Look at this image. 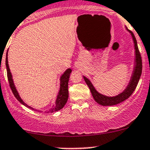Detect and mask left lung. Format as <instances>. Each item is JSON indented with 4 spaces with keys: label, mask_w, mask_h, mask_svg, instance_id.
Here are the masks:
<instances>
[{
    "label": "left lung",
    "mask_w": 150,
    "mask_h": 150,
    "mask_svg": "<svg viewBox=\"0 0 150 150\" xmlns=\"http://www.w3.org/2000/svg\"><path fill=\"white\" fill-rule=\"evenodd\" d=\"M127 30H128L127 28ZM132 36L133 41L134 43V49H135V67L134 68V71H133L132 75L129 84H128L127 87L122 93L120 94V95H117L115 97H108L105 96V95H102L98 93L93 85H92L91 82L88 80V78L83 76L84 80H85V83L88 85L89 88H90V92H91L92 95L94 100L98 103V104L103 105V106H112V105H115L117 104L122 103V102L125 101V100L129 98V96L133 93V92L135 90L137 85L138 82H139V78H140L141 74H142V57H141L140 52H139V49H138L137 43V40L134 37L133 33L129 31Z\"/></svg>",
    "instance_id": "left-lung-1"
}]
</instances>
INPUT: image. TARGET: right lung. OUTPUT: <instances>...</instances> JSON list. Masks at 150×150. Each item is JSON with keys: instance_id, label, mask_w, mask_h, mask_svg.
<instances>
[{"instance_id": "1", "label": "right lung", "mask_w": 150, "mask_h": 150, "mask_svg": "<svg viewBox=\"0 0 150 150\" xmlns=\"http://www.w3.org/2000/svg\"><path fill=\"white\" fill-rule=\"evenodd\" d=\"M6 69H7V76H8V80L9 82V85L10 88H11V90H12L14 96L16 97V99H17L21 104H23L25 106H26L27 108H30V109H32L33 110H36L34 108H31L30 106H28V105H26L25 103L23 101L22 99L21 98V97L19 96L18 93L16 90V87H15L13 80L12 78V75H11V72L10 71L9 66H8V51L7 53H6ZM72 70L71 69H67V70L62 74V75L60 78V91H59L58 95H57L56 102H55V105H53V108L51 109L49 112H54L58 111V110H61L65 105L66 104L67 99H68V81L69 78H70V75L71 73ZM37 111V110H36ZM39 112V111H38Z\"/></svg>"}]
</instances>
